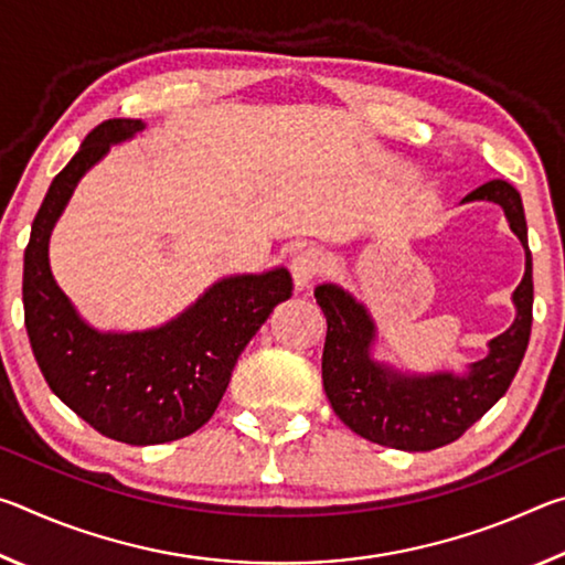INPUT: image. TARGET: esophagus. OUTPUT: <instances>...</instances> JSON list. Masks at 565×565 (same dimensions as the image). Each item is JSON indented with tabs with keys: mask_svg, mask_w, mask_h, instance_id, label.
I'll list each match as a JSON object with an SVG mask.
<instances>
[{
	"mask_svg": "<svg viewBox=\"0 0 565 565\" xmlns=\"http://www.w3.org/2000/svg\"><path fill=\"white\" fill-rule=\"evenodd\" d=\"M321 269H323V256L319 248H313V246L301 248V252H296L294 262H291L294 284L299 286V289H306V286H311L319 279Z\"/></svg>",
	"mask_w": 565,
	"mask_h": 565,
	"instance_id": "esophagus-1",
	"label": "esophagus"
}]
</instances>
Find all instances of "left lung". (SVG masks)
Returning <instances> with one entry per match:
<instances>
[{
  "instance_id": "8db88e82",
  "label": "left lung",
  "mask_w": 565,
  "mask_h": 565,
  "mask_svg": "<svg viewBox=\"0 0 565 565\" xmlns=\"http://www.w3.org/2000/svg\"><path fill=\"white\" fill-rule=\"evenodd\" d=\"M501 204L513 234L525 246V274L513 291L515 321L489 343V356L468 376H401L371 361L374 321L363 306L333 284L317 286L327 317L321 376L331 408L353 434L398 451H434L461 438L505 391L519 371L533 321V264L521 194L509 181L493 179L463 202Z\"/></svg>"
}]
</instances>
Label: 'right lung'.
I'll list each match as a JSON object with an SVG mask.
<instances>
[{
	"label": "right lung",
	"instance_id": "obj_1",
	"mask_svg": "<svg viewBox=\"0 0 565 565\" xmlns=\"http://www.w3.org/2000/svg\"><path fill=\"white\" fill-rule=\"evenodd\" d=\"M141 129V119H107L87 134L34 216L22 279L24 327L46 384L102 436L131 446L177 441L202 428L246 343L291 296L289 271L274 269L222 279L154 331L99 333L76 317L50 271L52 226L84 171Z\"/></svg>",
	"mask_w": 565,
	"mask_h": 565
}]
</instances>
